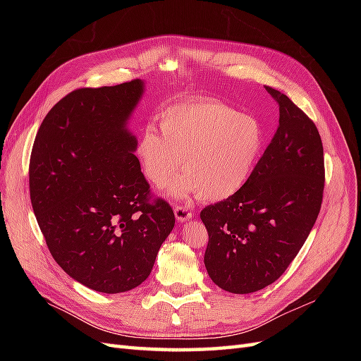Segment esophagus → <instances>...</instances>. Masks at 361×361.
I'll return each mask as SVG.
<instances>
[{
  "instance_id": "34e87169",
  "label": "esophagus",
  "mask_w": 361,
  "mask_h": 361,
  "mask_svg": "<svg viewBox=\"0 0 361 361\" xmlns=\"http://www.w3.org/2000/svg\"><path fill=\"white\" fill-rule=\"evenodd\" d=\"M174 215H176V220L178 221H188V220H191L192 218V211L190 209V207H187V206H178V207H174Z\"/></svg>"
}]
</instances>
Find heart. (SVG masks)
Returning a JSON list of instances; mask_svg holds the SVG:
<instances>
[{"instance_id": "heart-1", "label": "heart", "mask_w": 361, "mask_h": 361, "mask_svg": "<svg viewBox=\"0 0 361 361\" xmlns=\"http://www.w3.org/2000/svg\"><path fill=\"white\" fill-rule=\"evenodd\" d=\"M141 129L135 154L145 176L164 188L183 164L171 194L220 202L241 190L264 150L265 129L253 116L218 101L179 102Z\"/></svg>"}]
</instances>
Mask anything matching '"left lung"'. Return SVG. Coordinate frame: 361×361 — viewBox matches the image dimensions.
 Segmentation results:
<instances>
[{
  "label": "left lung",
  "mask_w": 361,
  "mask_h": 361,
  "mask_svg": "<svg viewBox=\"0 0 361 361\" xmlns=\"http://www.w3.org/2000/svg\"><path fill=\"white\" fill-rule=\"evenodd\" d=\"M265 89L279 104L274 137L244 187L200 212L209 235L207 274L232 293L274 283L298 255L322 204L325 167L318 128L286 94Z\"/></svg>",
  "instance_id": "8db88e82"
}]
</instances>
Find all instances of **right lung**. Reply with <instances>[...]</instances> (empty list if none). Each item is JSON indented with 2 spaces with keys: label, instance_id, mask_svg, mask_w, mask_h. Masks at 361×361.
<instances>
[{
  "label": "right lung",
  "instance_id": "add662e5",
  "mask_svg": "<svg viewBox=\"0 0 361 361\" xmlns=\"http://www.w3.org/2000/svg\"><path fill=\"white\" fill-rule=\"evenodd\" d=\"M143 81L73 90L51 108L30 157L32 211L54 260L104 293L137 288L174 227L125 128Z\"/></svg>",
  "mask_w": 361,
  "mask_h": 361
}]
</instances>
